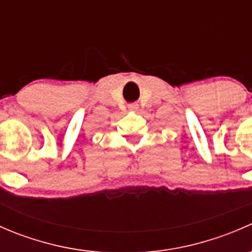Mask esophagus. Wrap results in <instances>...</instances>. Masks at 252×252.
Segmentation results:
<instances>
[{
  "instance_id": "1",
  "label": "esophagus",
  "mask_w": 252,
  "mask_h": 252,
  "mask_svg": "<svg viewBox=\"0 0 252 252\" xmlns=\"http://www.w3.org/2000/svg\"><path fill=\"white\" fill-rule=\"evenodd\" d=\"M129 111H133V112H136L139 110V105L138 103H130V105L128 106Z\"/></svg>"
}]
</instances>
